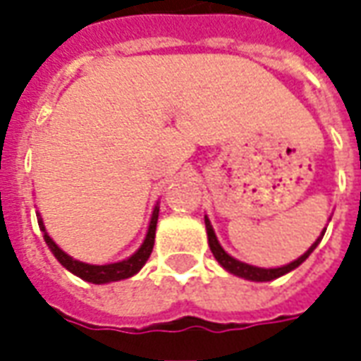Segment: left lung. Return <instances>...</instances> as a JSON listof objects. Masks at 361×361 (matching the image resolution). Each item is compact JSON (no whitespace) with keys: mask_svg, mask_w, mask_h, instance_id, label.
Wrapping results in <instances>:
<instances>
[{"mask_svg":"<svg viewBox=\"0 0 361 361\" xmlns=\"http://www.w3.org/2000/svg\"><path fill=\"white\" fill-rule=\"evenodd\" d=\"M204 226H207V235H209V245H211L212 255L216 257V261H219L220 265L224 267L226 271L232 272V274H235V276H242V279H247V280H255V282L274 280V279H279V276H282V274H286V272L294 271L295 267H300L305 259L310 257L311 251L315 250V247H317V243L321 242V238H319L317 242L313 243L310 250L303 253L302 257L295 259L294 263H290V265L279 267V269H259V267H251L247 265V263H242V261H238V259L230 257L226 251L220 247V243L219 240H216V235H214V230H212L209 219H204ZM323 234H325V232H323Z\"/></svg>","mask_w":361,"mask_h":361,"instance_id":"obj_1","label":"left lung"}]
</instances>
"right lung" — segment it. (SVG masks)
Listing matches in <instances>:
<instances>
[{"instance_id":"add662e5","label":"right lung","mask_w":361,"mask_h":361,"mask_svg":"<svg viewBox=\"0 0 361 361\" xmlns=\"http://www.w3.org/2000/svg\"><path fill=\"white\" fill-rule=\"evenodd\" d=\"M157 222H158V207L152 212V219H150L149 232H147V238L139 250L135 251L133 255L126 261H119V263H111V265H87V263H81V261H75L73 257H69L67 253L59 250L58 245L54 243L50 235L46 234V228H44L42 219H38V224L42 228L44 240L48 243V247L51 250V253L56 255L61 265L66 267L67 271H71L73 274H77L79 279L87 280V282H92V284H106V282H116V280H123L133 276L135 272L141 271V267L147 263V259L150 257L152 253V245H154V232H157Z\"/></svg>"}]
</instances>
